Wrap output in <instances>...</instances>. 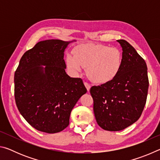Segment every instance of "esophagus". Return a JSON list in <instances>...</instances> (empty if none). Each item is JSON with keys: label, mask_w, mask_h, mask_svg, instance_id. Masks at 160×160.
<instances>
[{"label": "esophagus", "mask_w": 160, "mask_h": 160, "mask_svg": "<svg viewBox=\"0 0 160 160\" xmlns=\"http://www.w3.org/2000/svg\"><path fill=\"white\" fill-rule=\"evenodd\" d=\"M84 84H85V86L86 87V88H87V90H88V92L90 91V88H91V86H90V84L88 83V82H84Z\"/></svg>", "instance_id": "1"}]
</instances>
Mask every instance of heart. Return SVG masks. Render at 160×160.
<instances>
[{"instance_id":"1","label":"heart","mask_w":160,"mask_h":160,"mask_svg":"<svg viewBox=\"0 0 160 160\" xmlns=\"http://www.w3.org/2000/svg\"><path fill=\"white\" fill-rule=\"evenodd\" d=\"M123 56L117 48L101 44H85L77 47L74 56L69 54L66 64L75 73L87 68V74L97 84L109 82L117 76L122 66Z\"/></svg>"}]
</instances>
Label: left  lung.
Instances as JSON below:
<instances>
[{
  "label": "left lung",
  "mask_w": 160,
  "mask_h": 160,
  "mask_svg": "<svg viewBox=\"0 0 160 160\" xmlns=\"http://www.w3.org/2000/svg\"><path fill=\"white\" fill-rule=\"evenodd\" d=\"M122 48V66L114 79L93 86L90 94L98 125L109 131L125 129L138 120L147 100L149 80L144 59L126 40H117Z\"/></svg>",
  "instance_id": "left-lung-1"
}]
</instances>
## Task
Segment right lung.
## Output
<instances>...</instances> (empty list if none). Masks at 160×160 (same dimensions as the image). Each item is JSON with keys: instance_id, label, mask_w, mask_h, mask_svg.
<instances>
[{"instance_id": "right-lung-1", "label": "right lung", "mask_w": 160, "mask_h": 160, "mask_svg": "<svg viewBox=\"0 0 160 160\" xmlns=\"http://www.w3.org/2000/svg\"><path fill=\"white\" fill-rule=\"evenodd\" d=\"M75 41L38 42L23 54L15 72L16 105L38 131L56 133L64 130L72 109L87 92L82 80L70 78L65 70V49Z\"/></svg>"}]
</instances>
